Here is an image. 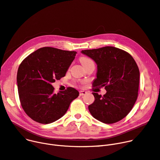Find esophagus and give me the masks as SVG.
<instances>
[{"instance_id":"obj_1","label":"esophagus","mask_w":160,"mask_h":160,"mask_svg":"<svg viewBox=\"0 0 160 160\" xmlns=\"http://www.w3.org/2000/svg\"><path fill=\"white\" fill-rule=\"evenodd\" d=\"M86 94H87V92L85 91H80V96L86 95Z\"/></svg>"}]
</instances>
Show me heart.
<instances>
[{"mask_svg": "<svg viewBox=\"0 0 160 160\" xmlns=\"http://www.w3.org/2000/svg\"><path fill=\"white\" fill-rule=\"evenodd\" d=\"M80 61L81 62V63L82 64L83 66H86L88 64H89V63H94L93 61L90 59L88 57H82L80 58Z\"/></svg>", "mask_w": 160, "mask_h": 160, "instance_id": "obj_1", "label": "heart"}]
</instances>
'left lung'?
<instances>
[{
	"instance_id": "8db88e82",
	"label": "left lung",
	"mask_w": 160,
	"mask_h": 160,
	"mask_svg": "<svg viewBox=\"0 0 160 160\" xmlns=\"http://www.w3.org/2000/svg\"><path fill=\"white\" fill-rule=\"evenodd\" d=\"M82 52L97 63V78L93 88L105 87L106 94L92 92L94 102L89 111L95 119L114 123L128 114L137 100L140 71L132 57L127 51L112 46L83 50Z\"/></svg>"
}]
</instances>
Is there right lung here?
I'll use <instances>...</instances> for the list:
<instances>
[{
	"label": "right lung",
	"instance_id": "add662e5",
	"mask_svg": "<svg viewBox=\"0 0 160 160\" xmlns=\"http://www.w3.org/2000/svg\"><path fill=\"white\" fill-rule=\"evenodd\" d=\"M76 53L44 47L21 62L17 75L19 99L24 112L33 120L42 124L57 121L78 97V91L71 87L55 93L51 85L66 75Z\"/></svg>",
	"mask_w": 160,
	"mask_h": 160
}]
</instances>
